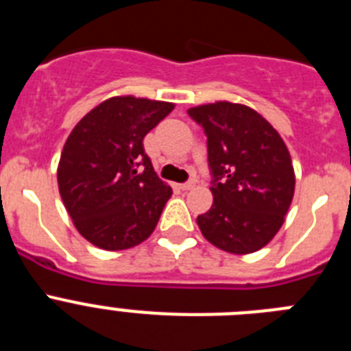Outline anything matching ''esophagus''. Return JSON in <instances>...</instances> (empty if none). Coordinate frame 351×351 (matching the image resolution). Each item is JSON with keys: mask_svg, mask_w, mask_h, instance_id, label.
<instances>
[{"mask_svg": "<svg viewBox=\"0 0 351 351\" xmlns=\"http://www.w3.org/2000/svg\"><path fill=\"white\" fill-rule=\"evenodd\" d=\"M195 186H197V181H193V179H191V181H188V182H184V184H181V190L190 191V190H193Z\"/></svg>", "mask_w": 351, "mask_h": 351, "instance_id": "34e87169", "label": "esophagus"}]
</instances>
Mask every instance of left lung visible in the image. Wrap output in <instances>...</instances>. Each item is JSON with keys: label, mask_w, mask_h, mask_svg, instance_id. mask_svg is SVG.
<instances>
[{"label": "left lung", "mask_w": 351, "mask_h": 351, "mask_svg": "<svg viewBox=\"0 0 351 351\" xmlns=\"http://www.w3.org/2000/svg\"><path fill=\"white\" fill-rule=\"evenodd\" d=\"M188 114L207 137L214 202L197 218L204 237L234 255L258 251L281 228L295 190L283 138L246 105L216 101Z\"/></svg>", "instance_id": "left-lung-1"}]
</instances>
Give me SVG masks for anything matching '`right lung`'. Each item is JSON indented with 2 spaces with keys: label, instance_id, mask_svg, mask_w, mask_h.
I'll use <instances>...</instances> for the list:
<instances>
[{
  "label": "right lung",
  "instance_id": "right-lung-1",
  "mask_svg": "<svg viewBox=\"0 0 351 351\" xmlns=\"http://www.w3.org/2000/svg\"><path fill=\"white\" fill-rule=\"evenodd\" d=\"M173 105L116 96L95 107L61 153L58 184L77 230L107 251L128 250L153 234L172 188L144 151V137Z\"/></svg>",
  "mask_w": 351,
  "mask_h": 351
}]
</instances>
